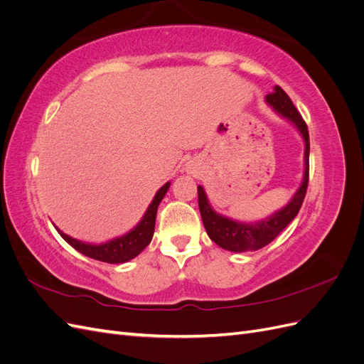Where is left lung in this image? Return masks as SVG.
<instances>
[{
	"label": "left lung",
	"mask_w": 364,
	"mask_h": 364,
	"mask_svg": "<svg viewBox=\"0 0 364 364\" xmlns=\"http://www.w3.org/2000/svg\"><path fill=\"white\" fill-rule=\"evenodd\" d=\"M266 102L269 106H272L274 112H278L281 117L289 119L291 124H294V127L299 130L301 136L304 138V178L299 188H297V191L294 193L291 200L287 205L278 209V211L273 213L272 215L253 223L237 222V220L215 213L213 206L209 205L203 186H197L200 215L206 232L217 246L223 247L225 250L238 253L250 252L258 250L272 243V241L289 226V223L293 222V218L299 213L306 194L308 173H310V136H308V127L301 114L297 112L293 102L290 100V97L284 92L281 86L273 87V92L266 95Z\"/></svg>",
	"instance_id": "8db88e82"
}]
</instances>
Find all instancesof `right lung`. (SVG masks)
Here are the masks:
<instances>
[{
  "label": "right lung",
  "mask_w": 364,
  "mask_h": 364,
  "mask_svg": "<svg viewBox=\"0 0 364 364\" xmlns=\"http://www.w3.org/2000/svg\"><path fill=\"white\" fill-rule=\"evenodd\" d=\"M168 188H170V182L161 186L158 193L155 194V197H153L151 203L149 205L146 214L142 215L141 222L134 229L129 230L126 235H121L111 241H106V243H102V245L85 243V241L75 240L67 234H63L59 228H56V226L54 228L58 229L60 237L67 241L68 245H71L75 250L83 253L85 257H90L92 259H98V261L109 262V264L127 262L130 259H134L135 257H138L139 253L150 245V241L153 238V232H155L158 206H159L161 200L164 199V196L167 194Z\"/></svg>",
  "instance_id": "add662e5"
}]
</instances>
